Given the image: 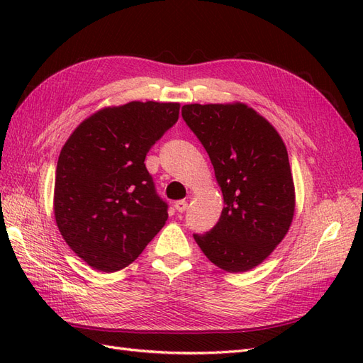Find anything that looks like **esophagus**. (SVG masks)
Instances as JSON below:
<instances>
[{"label":"esophagus","instance_id":"obj_1","mask_svg":"<svg viewBox=\"0 0 363 363\" xmlns=\"http://www.w3.org/2000/svg\"><path fill=\"white\" fill-rule=\"evenodd\" d=\"M174 208L175 211H177L179 213H183L186 208H188V201H184V200H179V201H175L174 203Z\"/></svg>","mask_w":363,"mask_h":363}]
</instances>
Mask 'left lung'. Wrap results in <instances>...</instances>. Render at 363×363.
Returning <instances> with one entry per match:
<instances>
[{
  "label": "left lung",
  "mask_w": 363,
  "mask_h": 363,
  "mask_svg": "<svg viewBox=\"0 0 363 363\" xmlns=\"http://www.w3.org/2000/svg\"><path fill=\"white\" fill-rule=\"evenodd\" d=\"M182 116L211 157L224 196L216 225L195 233V242L224 271L255 268L281 242L294 218L286 147L277 130L242 103L186 104Z\"/></svg>",
  "instance_id": "1"
}]
</instances>
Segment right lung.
<instances>
[{
    "label": "right lung",
    "instance_id": "right-lung-1",
    "mask_svg": "<svg viewBox=\"0 0 363 363\" xmlns=\"http://www.w3.org/2000/svg\"><path fill=\"white\" fill-rule=\"evenodd\" d=\"M179 112V103L106 107L84 119L63 145L54 216L87 265L103 272L125 268L167 223L168 204L144 162Z\"/></svg>",
    "mask_w": 363,
    "mask_h": 363
}]
</instances>
